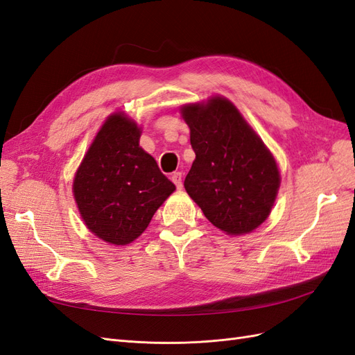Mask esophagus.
<instances>
[{
  "mask_svg": "<svg viewBox=\"0 0 355 355\" xmlns=\"http://www.w3.org/2000/svg\"><path fill=\"white\" fill-rule=\"evenodd\" d=\"M171 182H173L178 189H182L184 184H182V173H180V171H175V173L171 175Z\"/></svg>",
  "mask_w": 355,
  "mask_h": 355,
  "instance_id": "34e87169",
  "label": "esophagus"
}]
</instances>
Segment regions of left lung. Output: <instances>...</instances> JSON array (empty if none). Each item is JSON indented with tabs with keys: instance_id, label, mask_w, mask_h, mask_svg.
Wrapping results in <instances>:
<instances>
[{
	"instance_id": "1",
	"label": "left lung",
	"mask_w": 355,
	"mask_h": 355,
	"mask_svg": "<svg viewBox=\"0 0 355 355\" xmlns=\"http://www.w3.org/2000/svg\"><path fill=\"white\" fill-rule=\"evenodd\" d=\"M196 153L185 189L214 227L252 232L270 216L280 171L262 139L222 96L182 106Z\"/></svg>"
}]
</instances>
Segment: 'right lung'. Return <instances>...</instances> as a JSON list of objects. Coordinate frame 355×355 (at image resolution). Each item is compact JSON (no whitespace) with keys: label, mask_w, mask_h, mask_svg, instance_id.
Segmentation results:
<instances>
[{"label":"right lung","mask_w":355,"mask_h":355,"mask_svg":"<svg viewBox=\"0 0 355 355\" xmlns=\"http://www.w3.org/2000/svg\"><path fill=\"white\" fill-rule=\"evenodd\" d=\"M141 128L115 112L103 123L73 178V198L87 228L103 241L136 240L176 189L139 146Z\"/></svg>","instance_id":"right-lung-1"}]
</instances>
